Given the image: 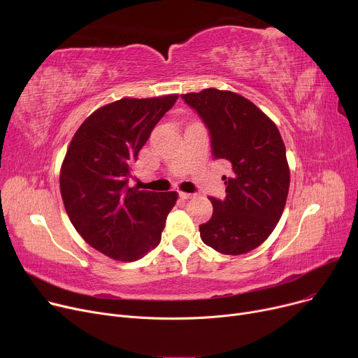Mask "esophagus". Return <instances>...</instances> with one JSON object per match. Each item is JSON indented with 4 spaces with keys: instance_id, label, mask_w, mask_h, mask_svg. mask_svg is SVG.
I'll list each match as a JSON object with an SVG mask.
<instances>
[{
    "instance_id": "obj_1",
    "label": "esophagus",
    "mask_w": 358,
    "mask_h": 358,
    "mask_svg": "<svg viewBox=\"0 0 358 358\" xmlns=\"http://www.w3.org/2000/svg\"><path fill=\"white\" fill-rule=\"evenodd\" d=\"M193 197V194H190V193H182V192H180V199L181 200H187V199H192Z\"/></svg>"
}]
</instances>
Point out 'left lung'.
<instances>
[{
	"label": "left lung",
	"instance_id": "8db88e82",
	"mask_svg": "<svg viewBox=\"0 0 358 358\" xmlns=\"http://www.w3.org/2000/svg\"><path fill=\"white\" fill-rule=\"evenodd\" d=\"M208 126L216 159L232 165L227 197H209L213 215L200 224L206 245L224 255L247 254L264 242L283 215L290 169L275 123L248 99L206 88L181 94Z\"/></svg>",
	"mask_w": 358,
	"mask_h": 358
}]
</instances>
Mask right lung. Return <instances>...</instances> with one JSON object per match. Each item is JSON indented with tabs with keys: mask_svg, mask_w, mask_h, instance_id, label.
<instances>
[{
	"mask_svg": "<svg viewBox=\"0 0 358 358\" xmlns=\"http://www.w3.org/2000/svg\"><path fill=\"white\" fill-rule=\"evenodd\" d=\"M178 94L122 99L97 108L75 131L59 176L73 228L94 250L117 261H136L161 242L177 192L129 187L131 165L150 131Z\"/></svg>",
	"mask_w": 358,
	"mask_h": 358,
	"instance_id": "add662e5",
	"label": "right lung"
}]
</instances>
